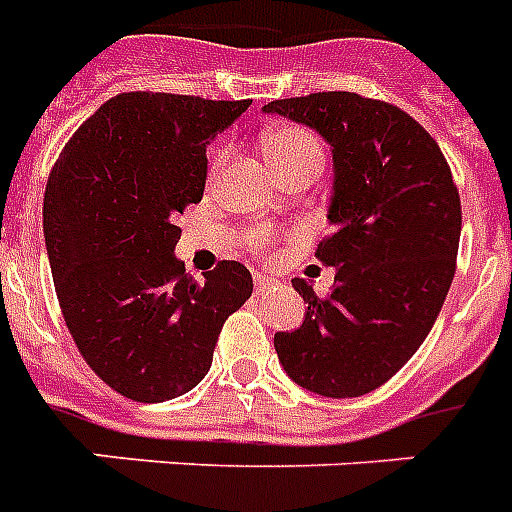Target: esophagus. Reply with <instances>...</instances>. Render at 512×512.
<instances>
[{
    "label": "esophagus",
    "instance_id": "obj_1",
    "mask_svg": "<svg viewBox=\"0 0 512 512\" xmlns=\"http://www.w3.org/2000/svg\"><path fill=\"white\" fill-rule=\"evenodd\" d=\"M273 284H276V281H273L271 276H265V273H255V292H257V295H265V292H271Z\"/></svg>",
    "mask_w": 512,
    "mask_h": 512
}]
</instances>
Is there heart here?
Instances as JSON below:
<instances>
[{"label":"heart","mask_w":512,"mask_h":512,"mask_svg":"<svg viewBox=\"0 0 512 512\" xmlns=\"http://www.w3.org/2000/svg\"><path fill=\"white\" fill-rule=\"evenodd\" d=\"M263 154L276 175L303 167V164H316V167L321 164L319 140L313 138L311 132L300 130V127H279V130L268 132L263 138ZM217 164H220V156L212 162V172L217 170ZM252 244L257 249L268 247V236L260 233V236L252 239Z\"/></svg>","instance_id":"obj_1"}]
</instances>
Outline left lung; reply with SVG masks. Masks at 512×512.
<instances>
[{
  "label": "left lung",
  "mask_w": 512,
  "mask_h": 512,
  "mask_svg": "<svg viewBox=\"0 0 512 512\" xmlns=\"http://www.w3.org/2000/svg\"><path fill=\"white\" fill-rule=\"evenodd\" d=\"M263 111L319 132L335 170L332 233L316 249L335 284L319 297L311 281H292L308 311L273 348L300 388L364 396L417 353L452 287L462 231L452 170L425 127L382 100L313 92Z\"/></svg>",
  "instance_id": "obj_1"
}]
</instances>
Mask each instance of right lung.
<instances>
[{
	"mask_svg": "<svg viewBox=\"0 0 512 512\" xmlns=\"http://www.w3.org/2000/svg\"><path fill=\"white\" fill-rule=\"evenodd\" d=\"M249 100L124 92L68 140L44 191L60 311L92 372L159 404L196 388L225 319L252 295L236 260L196 281L175 257L177 215L204 196L207 146Z\"/></svg>",
	"mask_w": 512,
	"mask_h": 512,
	"instance_id": "right-lung-1",
	"label": "right lung"
}]
</instances>
